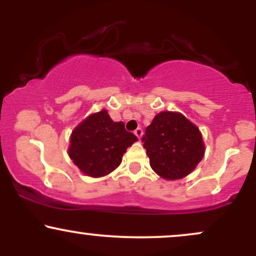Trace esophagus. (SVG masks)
I'll list each match as a JSON object with an SVG mask.
<instances>
[{"mask_svg": "<svg viewBox=\"0 0 256 256\" xmlns=\"http://www.w3.org/2000/svg\"><path fill=\"white\" fill-rule=\"evenodd\" d=\"M134 134H136V136L138 137V140H140V138L142 137V134H143V130L140 128H136V130H134Z\"/></svg>", "mask_w": 256, "mask_h": 256, "instance_id": "esophagus-1", "label": "esophagus"}]
</instances>
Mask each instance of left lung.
<instances>
[{"label":"left lung","mask_w":256,"mask_h":256,"mask_svg":"<svg viewBox=\"0 0 256 256\" xmlns=\"http://www.w3.org/2000/svg\"><path fill=\"white\" fill-rule=\"evenodd\" d=\"M142 142L152 168L170 180L189 174L204 154L198 128L173 112L158 113L146 128Z\"/></svg>","instance_id":"left-lung-1"}]
</instances>
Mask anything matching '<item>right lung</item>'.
<instances>
[{"label":"right lung","mask_w":256,"mask_h":256,"mask_svg":"<svg viewBox=\"0 0 256 256\" xmlns=\"http://www.w3.org/2000/svg\"><path fill=\"white\" fill-rule=\"evenodd\" d=\"M137 137L125 130L122 122H114L106 110L91 114L72 132L68 155L80 171L102 177L120 165L122 155Z\"/></svg>","instance_id":"add662e5"}]
</instances>
